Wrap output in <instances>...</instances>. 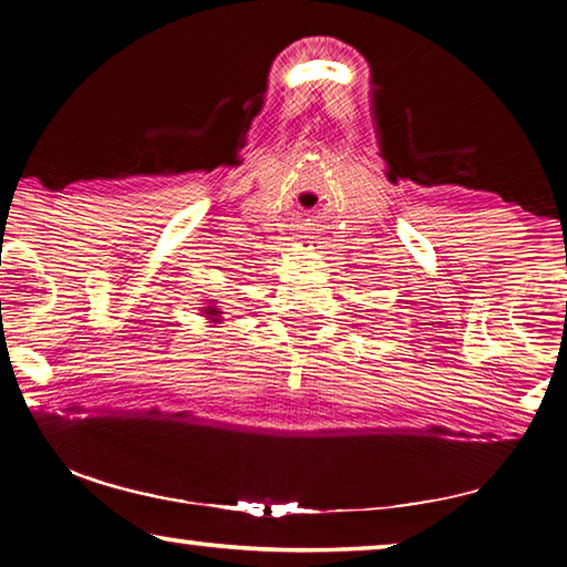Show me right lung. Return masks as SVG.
Instances as JSON below:
<instances>
[{
    "label": "right lung",
    "instance_id": "obj_1",
    "mask_svg": "<svg viewBox=\"0 0 567 567\" xmlns=\"http://www.w3.org/2000/svg\"><path fill=\"white\" fill-rule=\"evenodd\" d=\"M205 315H207L209 320L215 322V318H217V315H219V310H217V307H205Z\"/></svg>",
    "mask_w": 567,
    "mask_h": 567
}]
</instances>
